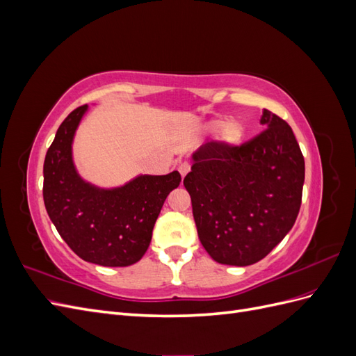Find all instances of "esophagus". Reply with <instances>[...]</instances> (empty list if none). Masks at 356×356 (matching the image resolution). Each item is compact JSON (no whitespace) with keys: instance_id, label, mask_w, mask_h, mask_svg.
<instances>
[{"instance_id":"1","label":"esophagus","mask_w":356,"mask_h":356,"mask_svg":"<svg viewBox=\"0 0 356 356\" xmlns=\"http://www.w3.org/2000/svg\"><path fill=\"white\" fill-rule=\"evenodd\" d=\"M178 170H179V174H181V177L184 178L188 172H190V163L188 161H179V165H178Z\"/></svg>"}]
</instances>
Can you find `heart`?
Segmentation results:
<instances>
[{"label": "heart", "mask_w": 356, "mask_h": 356, "mask_svg": "<svg viewBox=\"0 0 356 356\" xmlns=\"http://www.w3.org/2000/svg\"><path fill=\"white\" fill-rule=\"evenodd\" d=\"M211 131H220V139L227 145H238L245 136V129L239 122H212Z\"/></svg>", "instance_id": "heart-1"}]
</instances>
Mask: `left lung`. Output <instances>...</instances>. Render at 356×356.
<instances>
[{"label":"left lung","instance_id":"8db88e82","mask_svg":"<svg viewBox=\"0 0 356 356\" xmlns=\"http://www.w3.org/2000/svg\"><path fill=\"white\" fill-rule=\"evenodd\" d=\"M267 129L242 145L203 144L184 178L199 239L220 264L250 266L293 229L305 182V157L291 126L263 111Z\"/></svg>","mask_w":356,"mask_h":356}]
</instances>
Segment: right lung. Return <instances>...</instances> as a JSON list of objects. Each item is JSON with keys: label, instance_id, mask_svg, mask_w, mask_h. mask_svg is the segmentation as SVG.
Masks as SVG:
<instances>
[{"label": "right lung", "instance_id": "right-lung-1", "mask_svg": "<svg viewBox=\"0 0 356 356\" xmlns=\"http://www.w3.org/2000/svg\"><path fill=\"white\" fill-rule=\"evenodd\" d=\"M88 105L75 108L59 126L44 160L42 197L60 238L84 261L126 267L139 261L169 193L181 182L168 175H139L117 188L86 182L72 161V139Z\"/></svg>", "mask_w": 356, "mask_h": 356}]
</instances>
